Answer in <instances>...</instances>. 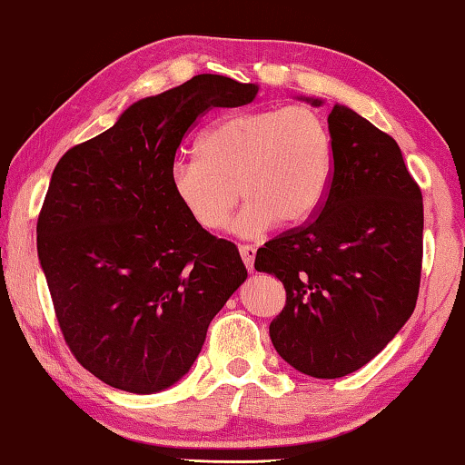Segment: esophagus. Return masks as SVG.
<instances>
[{
  "mask_svg": "<svg viewBox=\"0 0 465 465\" xmlns=\"http://www.w3.org/2000/svg\"><path fill=\"white\" fill-rule=\"evenodd\" d=\"M239 252H241V257H242V262H245L249 272H253V262H255V252H257L255 245H241Z\"/></svg>",
  "mask_w": 465,
  "mask_h": 465,
  "instance_id": "1",
  "label": "esophagus"
}]
</instances>
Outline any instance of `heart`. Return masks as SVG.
Instances as JSON below:
<instances>
[{"label": "heart", "instance_id": "obj_1", "mask_svg": "<svg viewBox=\"0 0 465 465\" xmlns=\"http://www.w3.org/2000/svg\"><path fill=\"white\" fill-rule=\"evenodd\" d=\"M195 158L170 166V189L199 228L228 224L239 193L247 199L232 231L260 237L276 223L302 226L316 216L332 187L334 134L307 105L228 114L202 133Z\"/></svg>", "mask_w": 465, "mask_h": 465}]
</instances>
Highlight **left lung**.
I'll return each instance as SVG.
<instances>
[{
    "label": "left lung",
    "instance_id": "1",
    "mask_svg": "<svg viewBox=\"0 0 465 465\" xmlns=\"http://www.w3.org/2000/svg\"><path fill=\"white\" fill-rule=\"evenodd\" d=\"M328 124L337 162L324 205L255 255L257 272L287 291L272 345L313 378L347 376L381 353L410 320L422 274V191L397 141L339 104Z\"/></svg>",
    "mask_w": 465,
    "mask_h": 465
}]
</instances>
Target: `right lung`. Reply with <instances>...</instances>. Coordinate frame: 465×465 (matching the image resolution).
<instances>
[{"label": "right lung", "mask_w": 465, "mask_h": 465, "mask_svg": "<svg viewBox=\"0 0 465 465\" xmlns=\"http://www.w3.org/2000/svg\"><path fill=\"white\" fill-rule=\"evenodd\" d=\"M255 95L253 83L197 74L139 99L54 170L37 220L39 262L70 351L114 389L149 395L181 381L245 282L237 245L193 223L168 176L205 112Z\"/></svg>", "instance_id": "right-lung-1"}]
</instances>
